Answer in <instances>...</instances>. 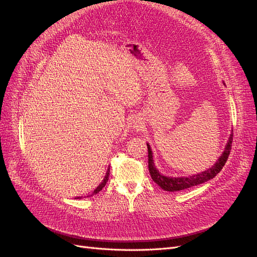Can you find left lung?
<instances>
[{"instance_id": "8db88e82", "label": "left lung", "mask_w": 257, "mask_h": 257, "mask_svg": "<svg viewBox=\"0 0 257 257\" xmlns=\"http://www.w3.org/2000/svg\"><path fill=\"white\" fill-rule=\"evenodd\" d=\"M232 136L230 135L228 143L225 147V150L223 154L221 155V158L217 160V162L212 166L211 168H209L208 170L204 173H200L197 175H193L190 177H180V178H173V177H166L163 176L162 174L159 173V170L155 168L153 159H152V151L150 149V146L147 144L148 147V167H149V173L151 175L152 180L160 185L163 190L168 191V192H176V191H181L192 188V186H195L198 184H201L204 182H207L209 180L213 179L217 174L221 172V169L226 163L228 155L231 150V143H232Z\"/></svg>"}]
</instances>
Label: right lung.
Wrapping results in <instances>:
<instances>
[{
  "mask_svg": "<svg viewBox=\"0 0 257 257\" xmlns=\"http://www.w3.org/2000/svg\"><path fill=\"white\" fill-rule=\"evenodd\" d=\"M109 173H110V168H108V170H107V173H106V176H105V178H104V180H103V182L102 183H100L98 186H97V188L94 190V192H93L92 193V195H94V194H97L99 191H102V189L104 188V186L106 185V183H107V181H108V179H109ZM91 195V196H92ZM90 196V195H89ZM88 196V197H89ZM77 198H81V197H77Z\"/></svg>",
  "mask_w": 257,
  "mask_h": 257,
  "instance_id": "right-lung-1",
  "label": "right lung"
}]
</instances>
